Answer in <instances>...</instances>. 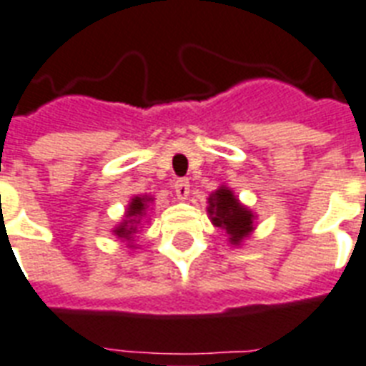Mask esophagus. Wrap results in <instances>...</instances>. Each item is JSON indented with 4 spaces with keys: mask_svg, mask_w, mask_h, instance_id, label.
Instances as JSON below:
<instances>
[{
    "mask_svg": "<svg viewBox=\"0 0 366 366\" xmlns=\"http://www.w3.org/2000/svg\"><path fill=\"white\" fill-rule=\"evenodd\" d=\"M175 194H177V198H181V200H185L187 197H189V179H177L175 181Z\"/></svg>",
    "mask_w": 366,
    "mask_h": 366,
    "instance_id": "1",
    "label": "esophagus"
}]
</instances>
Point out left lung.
<instances>
[{
  "instance_id": "1",
  "label": "left lung",
  "mask_w": 366,
  "mask_h": 366,
  "mask_svg": "<svg viewBox=\"0 0 366 366\" xmlns=\"http://www.w3.org/2000/svg\"><path fill=\"white\" fill-rule=\"evenodd\" d=\"M207 204H209L207 213H209L212 223L229 234V242L232 245L242 244L255 229L253 212L247 209L244 204H239L229 187H219L217 191L209 194Z\"/></svg>"
}]
</instances>
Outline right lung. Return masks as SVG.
<instances>
[{"label": "right lung", "mask_w": 366, "mask_h": 366, "mask_svg": "<svg viewBox=\"0 0 366 366\" xmlns=\"http://www.w3.org/2000/svg\"><path fill=\"white\" fill-rule=\"evenodd\" d=\"M149 202H153L151 197H134L130 200L127 207V215L122 219V223L119 227H115L113 234L117 238L121 239H132L134 234L137 232V224L142 221V217L145 215V209H147Z\"/></svg>", "instance_id": "add662e5"}]
</instances>
